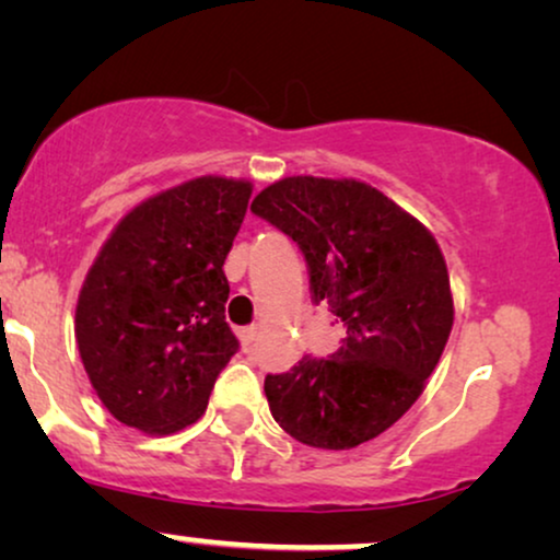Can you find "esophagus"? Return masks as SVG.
Here are the masks:
<instances>
[{
    "label": "esophagus",
    "instance_id": "34e87169",
    "mask_svg": "<svg viewBox=\"0 0 560 560\" xmlns=\"http://www.w3.org/2000/svg\"><path fill=\"white\" fill-rule=\"evenodd\" d=\"M240 341L244 349H252V343L257 341V326H247V328H240Z\"/></svg>",
    "mask_w": 560,
    "mask_h": 560
}]
</instances>
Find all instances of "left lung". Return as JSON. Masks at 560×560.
Segmentation results:
<instances>
[{
	"instance_id": "1",
	"label": "left lung",
	"mask_w": 560,
	"mask_h": 560,
	"mask_svg": "<svg viewBox=\"0 0 560 560\" xmlns=\"http://www.w3.org/2000/svg\"><path fill=\"white\" fill-rule=\"evenodd\" d=\"M252 211L301 247L313 301L343 328L328 357L267 374L272 418L295 441L347 451L385 433L425 389L454 326L446 259L433 234L354 178L293 175Z\"/></svg>"
}]
</instances>
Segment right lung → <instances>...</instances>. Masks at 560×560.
I'll use <instances>...</instances> for the list:
<instances>
[{"label": "right lung", "instance_id": "add662e5", "mask_svg": "<svg viewBox=\"0 0 560 560\" xmlns=\"http://www.w3.org/2000/svg\"><path fill=\"white\" fill-rule=\"evenodd\" d=\"M249 196V180L201 175L144 198L98 249L75 303V343L119 423L171 435L203 416L240 349L224 318V259Z\"/></svg>", "mask_w": 560, "mask_h": 560}]
</instances>
